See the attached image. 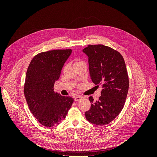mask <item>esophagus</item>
Returning <instances> with one entry per match:
<instances>
[{
    "mask_svg": "<svg viewBox=\"0 0 157 157\" xmlns=\"http://www.w3.org/2000/svg\"><path fill=\"white\" fill-rule=\"evenodd\" d=\"M82 98V96H77L75 98V101H80V99H81Z\"/></svg>",
    "mask_w": 157,
    "mask_h": 157,
    "instance_id": "34e87169",
    "label": "esophagus"
}]
</instances>
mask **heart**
Instances as JSON below:
<instances>
[{"label":"heart","instance_id":"b5f03b06","mask_svg":"<svg viewBox=\"0 0 157 157\" xmlns=\"http://www.w3.org/2000/svg\"><path fill=\"white\" fill-rule=\"evenodd\" d=\"M84 63V62H83L82 61L80 60V59H77V60H76V61H75V64L76 65L79 64V63Z\"/></svg>","mask_w":157,"mask_h":157}]
</instances>
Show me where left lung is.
<instances>
[{"label":"left lung","instance_id":"obj_1","mask_svg":"<svg viewBox=\"0 0 157 157\" xmlns=\"http://www.w3.org/2000/svg\"><path fill=\"white\" fill-rule=\"evenodd\" d=\"M82 51L88 57L92 82L102 87L98 101L89 98L91 107L85 116L92 124L105 125L119 115L124 105L129 88L125 61L118 51L103 44L88 45Z\"/></svg>","mask_w":157,"mask_h":157}]
</instances>
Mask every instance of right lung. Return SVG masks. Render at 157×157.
Wrapping results in <instances>:
<instances>
[{
    "label": "right lung",
    "instance_id": "obj_1",
    "mask_svg": "<svg viewBox=\"0 0 157 157\" xmlns=\"http://www.w3.org/2000/svg\"><path fill=\"white\" fill-rule=\"evenodd\" d=\"M71 49L53 50L38 54L28 67L24 95L31 113L41 124L53 127L65 119L74 101L54 91Z\"/></svg>",
    "mask_w": 157,
    "mask_h": 157
}]
</instances>
